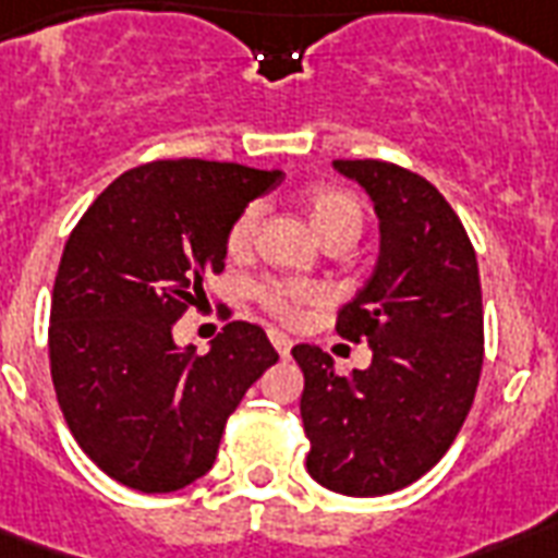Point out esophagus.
Instances as JSON below:
<instances>
[{"mask_svg":"<svg viewBox=\"0 0 558 558\" xmlns=\"http://www.w3.org/2000/svg\"><path fill=\"white\" fill-rule=\"evenodd\" d=\"M267 335H270V343H274V349H276V352H279V355H282V357L291 355L293 343H291V338H288V335H282V331H276V328H270Z\"/></svg>","mask_w":558,"mask_h":558,"instance_id":"esophagus-1","label":"esophagus"}]
</instances>
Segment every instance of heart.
<instances>
[{"instance_id":"b5f03b06","label":"heart","mask_w":558,"mask_h":558,"mask_svg":"<svg viewBox=\"0 0 558 558\" xmlns=\"http://www.w3.org/2000/svg\"><path fill=\"white\" fill-rule=\"evenodd\" d=\"M305 209H308L311 227L317 230L323 244H338V241L355 244L364 232V206L355 194L343 192V189H331V185L314 189L305 197ZM258 215H262L258 206H247L239 218L232 220L230 232H227V253L230 256H247L253 250ZM250 296L270 317L293 323L308 302L317 300V291L308 282H296V279H258V282L250 284Z\"/></svg>"}]
</instances>
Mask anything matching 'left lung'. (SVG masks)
<instances>
[{"label": "left lung", "instance_id": "8db88e82", "mask_svg": "<svg viewBox=\"0 0 558 558\" xmlns=\"http://www.w3.org/2000/svg\"><path fill=\"white\" fill-rule=\"evenodd\" d=\"M364 185L381 220V256L369 282L338 311L340 338L373 349V364L335 373L317 347L300 364V413L319 486L375 498L430 472L472 410L483 366L477 256L451 203L416 171L381 159H335Z\"/></svg>", "mask_w": 558, "mask_h": 558}]
</instances>
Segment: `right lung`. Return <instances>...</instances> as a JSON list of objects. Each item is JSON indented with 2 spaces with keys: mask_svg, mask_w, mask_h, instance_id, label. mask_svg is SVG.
I'll use <instances>...</instances> for the list:
<instances>
[{
  "mask_svg": "<svg viewBox=\"0 0 558 558\" xmlns=\"http://www.w3.org/2000/svg\"><path fill=\"white\" fill-rule=\"evenodd\" d=\"M282 171L157 159L107 185L60 256L49 317L51 384L69 430L104 474L177 492L209 472L223 425L279 361L258 326L232 319L206 355L174 323L223 270L227 232Z\"/></svg>",
  "mask_w": 558,
  "mask_h": 558,
  "instance_id": "right-lung-1",
  "label": "right lung"
}]
</instances>
